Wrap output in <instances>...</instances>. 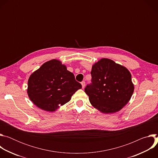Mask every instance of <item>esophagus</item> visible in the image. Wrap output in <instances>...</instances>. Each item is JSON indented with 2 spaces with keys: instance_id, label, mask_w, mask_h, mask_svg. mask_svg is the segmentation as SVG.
Here are the masks:
<instances>
[{
  "instance_id": "obj_1",
  "label": "esophagus",
  "mask_w": 158,
  "mask_h": 158,
  "mask_svg": "<svg viewBox=\"0 0 158 158\" xmlns=\"http://www.w3.org/2000/svg\"><path fill=\"white\" fill-rule=\"evenodd\" d=\"M85 81H82V82H81V85H82V88H84V87H85Z\"/></svg>"
}]
</instances>
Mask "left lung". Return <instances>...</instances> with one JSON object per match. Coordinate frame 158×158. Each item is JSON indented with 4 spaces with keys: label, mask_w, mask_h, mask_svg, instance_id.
<instances>
[{
    "label": "left lung",
    "mask_w": 158,
    "mask_h": 158,
    "mask_svg": "<svg viewBox=\"0 0 158 158\" xmlns=\"http://www.w3.org/2000/svg\"><path fill=\"white\" fill-rule=\"evenodd\" d=\"M91 74L92 83L84 91L96 109L102 113H114L129 101L134 87L126 67L103 58L93 65Z\"/></svg>",
    "instance_id": "left-lung-1"
}]
</instances>
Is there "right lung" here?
Returning <instances> with one entry per match:
<instances>
[{
    "instance_id": "add662e5",
    "label": "right lung",
    "mask_w": 158,
    "mask_h": 158,
    "mask_svg": "<svg viewBox=\"0 0 158 158\" xmlns=\"http://www.w3.org/2000/svg\"><path fill=\"white\" fill-rule=\"evenodd\" d=\"M81 88L73 73L67 71L60 60L52 59L43 64L30 76L27 94L36 106L54 112L69 102L72 96Z\"/></svg>"
}]
</instances>
